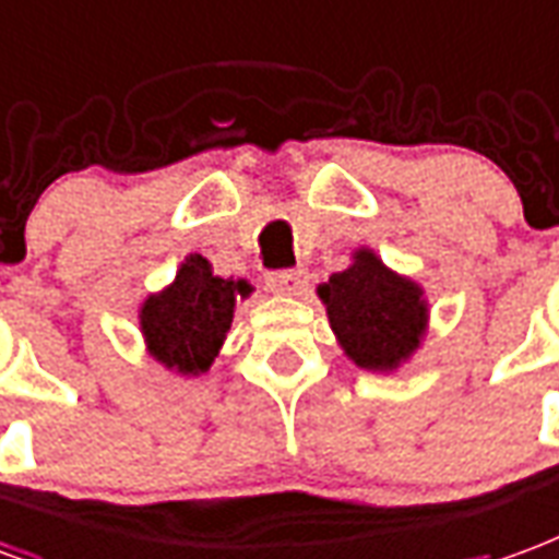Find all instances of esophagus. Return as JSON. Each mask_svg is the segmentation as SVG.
Wrapping results in <instances>:
<instances>
[{"mask_svg": "<svg viewBox=\"0 0 559 559\" xmlns=\"http://www.w3.org/2000/svg\"><path fill=\"white\" fill-rule=\"evenodd\" d=\"M305 269H281V272H272L266 278V284L275 293H287V296H299L305 290Z\"/></svg>", "mask_w": 559, "mask_h": 559, "instance_id": "obj_1", "label": "esophagus"}]
</instances>
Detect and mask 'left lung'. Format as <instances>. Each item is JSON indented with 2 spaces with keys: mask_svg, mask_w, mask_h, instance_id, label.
Masks as SVG:
<instances>
[{
  "mask_svg": "<svg viewBox=\"0 0 559 559\" xmlns=\"http://www.w3.org/2000/svg\"><path fill=\"white\" fill-rule=\"evenodd\" d=\"M415 281L394 275L373 251H358L353 266L320 287L343 353L367 370H394L415 353L427 329V305Z\"/></svg>",
  "mask_w": 559,
  "mask_h": 559,
  "instance_id": "obj_1",
  "label": "left lung"
}]
</instances>
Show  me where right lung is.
<instances>
[{
	"label": "right lung",
	"instance_id": "right-lung-1",
	"mask_svg": "<svg viewBox=\"0 0 559 559\" xmlns=\"http://www.w3.org/2000/svg\"><path fill=\"white\" fill-rule=\"evenodd\" d=\"M248 293L246 281L218 278L201 254H192L168 290L144 301L142 332L151 355L177 373H204Z\"/></svg>",
	"mask_w": 559,
	"mask_h": 559
}]
</instances>
